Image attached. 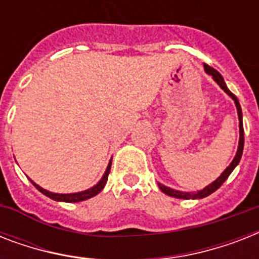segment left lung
<instances>
[{
    "instance_id": "8db88e82",
    "label": "left lung",
    "mask_w": 259,
    "mask_h": 259,
    "mask_svg": "<svg viewBox=\"0 0 259 259\" xmlns=\"http://www.w3.org/2000/svg\"><path fill=\"white\" fill-rule=\"evenodd\" d=\"M204 71H205V74H208L209 76H212L213 80L218 83V86L221 87V89L223 90V91H225V93L231 98V99H233L234 103H235V107H237V113H238V119H239V142H238V149H237V153H235V157L233 158V161L230 162V165L227 166L223 172H222L221 176L218 177L215 181H212L211 184H208L207 187L200 189V191H195V192H183V191H177V189L169 188V187H166V185L161 184V183H157L158 188L161 189L162 192L165 193V195H168V196L176 197V199H187V200H188V199H203V197L208 196V195L215 192V191H217L218 188H221V185L223 184L227 179H229L231 172L235 169V166H237L238 164H239V161H241L242 153H243V145H245V132H243L242 109H241V105H239V101H238V98L235 97V95H234L229 89H227V86H226V83H225V79H223V76H222L217 70H213L212 67L204 64Z\"/></svg>"
}]
</instances>
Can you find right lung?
Here are the masks:
<instances>
[{"mask_svg": "<svg viewBox=\"0 0 259 259\" xmlns=\"http://www.w3.org/2000/svg\"><path fill=\"white\" fill-rule=\"evenodd\" d=\"M110 169H111V160H110L109 165H107V168H106L105 173H103V176H102L101 180L98 181L97 184L94 185V187H91V188H89V189H84V191H82V192H74V193L50 192V191H47V189L41 188L40 185L36 184V183L30 180V179L29 180L32 181V184H33L34 187H36V188H37L38 191L42 193V195H46V196H48L50 199H52V200L64 201V203H76V201L87 200V199H90V197H94L95 195H98V193L101 192L102 189L105 188L106 183H107V177H109Z\"/></svg>", "mask_w": 259, "mask_h": 259, "instance_id": "1", "label": "right lung"}]
</instances>
